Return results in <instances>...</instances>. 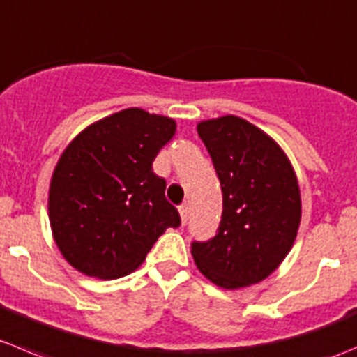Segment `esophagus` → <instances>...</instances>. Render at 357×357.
Segmentation results:
<instances>
[{"mask_svg":"<svg viewBox=\"0 0 357 357\" xmlns=\"http://www.w3.org/2000/svg\"><path fill=\"white\" fill-rule=\"evenodd\" d=\"M178 211H180V217H182V224L185 225L187 224V218H189V206H187L185 203L180 204Z\"/></svg>","mask_w":357,"mask_h":357,"instance_id":"esophagus-1","label":"esophagus"}]
</instances>
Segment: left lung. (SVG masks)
<instances>
[{"label": "left lung", "mask_w": 357, "mask_h": 357, "mask_svg": "<svg viewBox=\"0 0 357 357\" xmlns=\"http://www.w3.org/2000/svg\"><path fill=\"white\" fill-rule=\"evenodd\" d=\"M222 187L215 238L192 241L197 269L217 287L238 290L266 280L294 246L300 189L287 154L267 133L238 116L197 125Z\"/></svg>", "instance_id": "1"}]
</instances>
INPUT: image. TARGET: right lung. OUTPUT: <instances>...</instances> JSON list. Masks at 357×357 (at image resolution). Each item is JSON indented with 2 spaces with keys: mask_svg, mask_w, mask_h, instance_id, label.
<instances>
[{
  "mask_svg": "<svg viewBox=\"0 0 357 357\" xmlns=\"http://www.w3.org/2000/svg\"><path fill=\"white\" fill-rule=\"evenodd\" d=\"M172 118L130 107L84 128L60 156L48 217L63 259L86 276L116 280L135 271L177 208L153 161L175 135Z\"/></svg>",
  "mask_w": 357,
  "mask_h": 357,
  "instance_id": "1",
  "label": "right lung"
}]
</instances>
